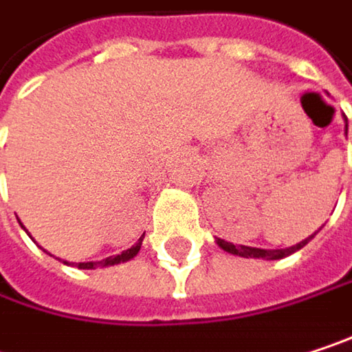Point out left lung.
<instances>
[{"instance_id":"1","label":"left lung","mask_w":352,"mask_h":352,"mask_svg":"<svg viewBox=\"0 0 352 352\" xmlns=\"http://www.w3.org/2000/svg\"><path fill=\"white\" fill-rule=\"evenodd\" d=\"M314 239V234L298 245L289 246V248H273V250H267V248H254V246H245V245H232V243H226L224 239H218L216 243L220 245V248H224L226 252H232V254H239V256H245V258H267V261H275V258H283L300 248L308 245L310 241Z\"/></svg>"}]
</instances>
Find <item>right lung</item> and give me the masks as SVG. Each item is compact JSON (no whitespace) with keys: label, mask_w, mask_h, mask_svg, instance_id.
<instances>
[{"label":"right lung","mask_w":352,"mask_h":352,"mask_svg":"<svg viewBox=\"0 0 352 352\" xmlns=\"http://www.w3.org/2000/svg\"><path fill=\"white\" fill-rule=\"evenodd\" d=\"M144 236V234H142ZM140 245H142V239L136 243V245L132 246V248H128V250H124L122 254H116V256H107L104 261H98V263H75V267H79V269H96V267H107V265H118V263H124V261H130L132 256H136L138 254V250H140ZM63 263H67V261H63ZM69 265V263H67Z\"/></svg>","instance_id":"right-lung-1"}]
</instances>
